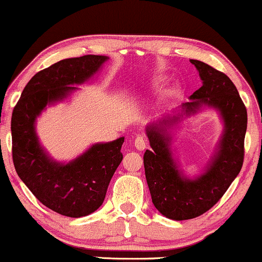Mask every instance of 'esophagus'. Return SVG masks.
Instances as JSON below:
<instances>
[{
	"instance_id": "1",
	"label": "esophagus",
	"mask_w": 262,
	"mask_h": 262,
	"mask_svg": "<svg viewBox=\"0 0 262 262\" xmlns=\"http://www.w3.org/2000/svg\"><path fill=\"white\" fill-rule=\"evenodd\" d=\"M134 145L138 150H144L146 148V140L143 135H138L134 140Z\"/></svg>"
}]
</instances>
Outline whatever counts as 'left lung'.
Returning <instances> with one entry per match:
<instances>
[{"label": "left lung", "instance_id": "8db88e82", "mask_svg": "<svg viewBox=\"0 0 262 262\" xmlns=\"http://www.w3.org/2000/svg\"><path fill=\"white\" fill-rule=\"evenodd\" d=\"M200 73L203 85L189 96L192 101L183 104L186 113L196 112L202 104L215 107L225 124L217 155L206 172L197 180L181 176L170 152V138L162 129L148 128L151 150L144 154V169L151 200L165 217L186 221L202 215L223 197L244 162V139L248 113L235 85L222 71L191 60ZM175 119L164 121L172 124Z\"/></svg>", "mask_w": 262, "mask_h": 262}]
</instances>
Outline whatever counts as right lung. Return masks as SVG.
I'll list each match as a JSON object with an SVG mask.
<instances>
[{
  "instance_id": "right-lung-1",
  "label": "right lung",
  "mask_w": 262,
  "mask_h": 262,
  "mask_svg": "<svg viewBox=\"0 0 262 262\" xmlns=\"http://www.w3.org/2000/svg\"><path fill=\"white\" fill-rule=\"evenodd\" d=\"M107 56L83 55L60 60L29 80L13 108L11 119L14 169L35 198L54 212L85 217L100 208L114 171L121 164L124 138L96 144L70 164L54 162L39 145L35 118L52 101L92 76Z\"/></svg>"
}]
</instances>
